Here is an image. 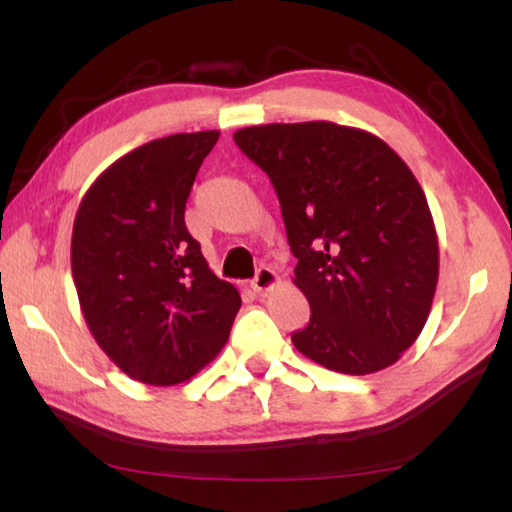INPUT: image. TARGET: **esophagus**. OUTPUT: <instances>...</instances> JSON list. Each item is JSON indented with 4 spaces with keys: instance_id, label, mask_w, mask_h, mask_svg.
<instances>
[{
    "instance_id": "obj_1",
    "label": "esophagus",
    "mask_w": 512,
    "mask_h": 512,
    "mask_svg": "<svg viewBox=\"0 0 512 512\" xmlns=\"http://www.w3.org/2000/svg\"><path fill=\"white\" fill-rule=\"evenodd\" d=\"M277 282H280V277H277V273L273 271V268L259 266V271H257V275H255V280H253V289H255L257 293H264V291H268V289H273Z\"/></svg>"
}]
</instances>
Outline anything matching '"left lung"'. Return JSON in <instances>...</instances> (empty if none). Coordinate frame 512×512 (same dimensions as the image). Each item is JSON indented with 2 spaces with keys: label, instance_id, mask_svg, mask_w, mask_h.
<instances>
[{
  "label": "left lung",
  "instance_id": "1",
  "mask_svg": "<svg viewBox=\"0 0 512 512\" xmlns=\"http://www.w3.org/2000/svg\"><path fill=\"white\" fill-rule=\"evenodd\" d=\"M235 142L280 198L311 318L291 334L327 370L370 375L418 339L438 284L427 198L384 140L332 121L241 128Z\"/></svg>",
  "mask_w": 512,
  "mask_h": 512
}]
</instances>
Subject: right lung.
I'll return each instance as SVG.
<instances>
[{
  "instance_id": "1",
  "label": "right lung",
  "mask_w": 512,
  "mask_h": 512,
  "mask_svg": "<svg viewBox=\"0 0 512 512\" xmlns=\"http://www.w3.org/2000/svg\"><path fill=\"white\" fill-rule=\"evenodd\" d=\"M219 131L137 146L94 180L72 232V275L90 332L142 384L173 386L228 341L239 291L207 266L185 203Z\"/></svg>"
}]
</instances>
